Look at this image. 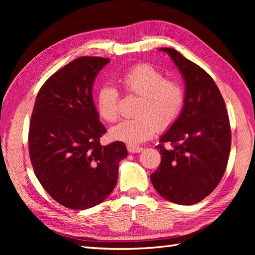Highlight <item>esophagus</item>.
Returning a JSON list of instances; mask_svg holds the SVG:
<instances>
[{"mask_svg": "<svg viewBox=\"0 0 255 255\" xmlns=\"http://www.w3.org/2000/svg\"><path fill=\"white\" fill-rule=\"evenodd\" d=\"M127 148H128V151L129 152V153H139V152H141L143 149L142 148H140V146H137V145H132V144H128L127 145Z\"/></svg>", "mask_w": 255, "mask_h": 255, "instance_id": "1", "label": "esophagus"}]
</instances>
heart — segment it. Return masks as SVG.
Returning a JSON list of instances; mask_svg holds the SVG:
<instances>
[{
    "mask_svg": "<svg viewBox=\"0 0 255 255\" xmlns=\"http://www.w3.org/2000/svg\"><path fill=\"white\" fill-rule=\"evenodd\" d=\"M120 82L128 94L140 96L137 115L111 129L115 140L140 143L155 134L157 128L170 127L179 117L184 105V89L181 84L169 80L158 69L149 64L130 68L121 76ZM119 91L112 84H104L98 90L96 106L100 117L107 122L117 121L119 112Z\"/></svg>",
    "mask_w": 255,
    "mask_h": 255,
    "instance_id": "b5f03b06",
    "label": "heart"
}]
</instances>
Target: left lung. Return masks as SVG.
Listing matches in <instances>:
<instances>
[{
  "label": "left lung",
  "instance_id": "8db88e82",
  "mask_svg": "<svg viewBox=\"0 0 255 255\" xmlns=\"http://www.w3.org/2000/svg\"><path fill=\"white\" fill-rule=\"evenodd\" d=\"M159 51L167 53L181 72L185 100L180 116L156 145L161 161L150 177L168 201L191 205L210 195L226 171L231 149L229 116L210 74L174 49Z\"/></svg>",
  "mask_w": 255,
  "mask_h": 255
}]
</instances>
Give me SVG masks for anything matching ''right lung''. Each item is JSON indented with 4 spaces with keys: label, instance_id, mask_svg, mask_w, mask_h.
Returning <instances> with one entry per match:
<instances>
[{
    "label": "right lung",
    "instance_id": "obj_1",
    "mask_svg": "<svg viewBox=\"0 0 255 255\" xmlns=\"http://www.w3.org/2000/svg\"><path fill=\"white\" fill-rule=\"evenodd\" d=\"M110 58L83 56L54 73L38 92L28 132V151L42 187L73 210L96 206L118 180L126 144L101 145L106 128L99 120L92 86Z\"/></svg>",
    "mask_w": 255,
    "mask_h": 255
}]
</instances>
